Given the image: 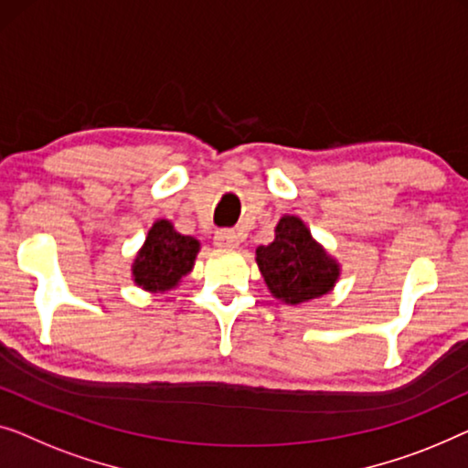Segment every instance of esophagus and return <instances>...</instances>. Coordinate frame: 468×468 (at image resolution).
I'll list each match as a JSON object with an SVG mask.
<instances>
[{
	"instance_id": "1",
	"label": "esophagus",
	"mask_w": 468,
	"mask_h": 468,
	"mask_svg": "<svg viewBox=\"0 0 468 468\" xmlns=\"http://www.w3.org/2000/svg\"><path fill=\"white\" fill-rule=\"evenodd\" d=\"M214 243L218 248H237L239 246V235L233 229H222V231H216Z\"/></svg>"
}]
</instances>
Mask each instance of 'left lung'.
<instances>
[{
    "mask_svg": "<svg viewBox=\"0 0 468 468\" xmlns=\"http://www.w3.org/2000/svg\"><path fill=\"white\" fill-rule=\"evenodd\" d=\"M256 265L273 297L286 305L331 292L339 278V262L326 254L297 216H282L275 239L256 248Z\"/></svg>",
    "mask_w": 468,
    "mask_h": 468,
    "instance_id": "left-lung-1",
    "label": "left lung"
}]
</instances>
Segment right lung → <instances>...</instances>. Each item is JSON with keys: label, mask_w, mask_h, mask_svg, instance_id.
Returning <instances> with one entry per match:
<instances>
[{"label": "right lung", "mask_w": 468, "mask_h": 468, "mask_svg": "<svg viewBox=\"0 0 468 468\" xmlns=\"http://www.w3.org/2000/svg\"><path fill=\"white\" fill-rule=\"evenodd\" d=\"M199 248L195 237L177 233L169 220H156L131 267L133 282L148 292L171 291L193 269Z\"/></svg>", "instance_id": "obj_1"}]
</instances>
